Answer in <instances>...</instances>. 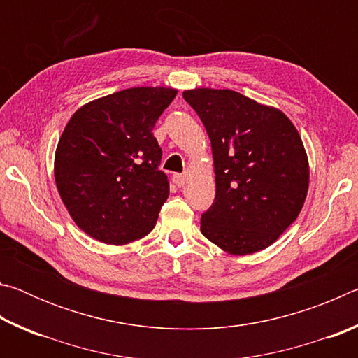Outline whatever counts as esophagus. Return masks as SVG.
<instances>
[{
    "label": "esophagus",
    "mask_w": 358,
    "mask_h": 358,
    "mask_svg": "<svg viewBox=\"0 0 358 358\" xmlns=\"http://www.w3.org/2000/svg\"><path fill=\"white\" fill-rule=\"evenodd\" d=\"M172 181H173V183L177 185L178 187H183L185 183H186V175H183V173H173Z\"/></svg>",
    "instance_id": "esophagus-1"
}]
</instances>
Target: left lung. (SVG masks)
I'll use <instances>...</instances> for the list:
<instances>
[{
  "mask_svg": "<svg viewBox=\"0 0 358 358\" xmlns=\"http://www.w3.org/2000/svg\"><path fill=\"white\" fill-rule=\"evenodd\" d=\"M207 129L216 196L201 217L202 234L230 254L270 246L292 224L310 183L306 151L282 112L232 90L183 93Z\"/></svg>",
  "mask_w": 358,
  "mask_h": 358,
  "instance_id": "8db88e82",
  "label": "left lung"
}]
</instances>
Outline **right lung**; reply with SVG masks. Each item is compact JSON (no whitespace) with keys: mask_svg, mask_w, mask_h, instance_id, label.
<instances>
[{"mask_svg":"<svg viewBox=\"0 0 358 358\" xmlns=\"http://www.w3.org/2000/svg\"><path fill=\"white\" fill-rule=\"evenodd\" d=\"M177 90L128 88L72 115L55 153V181L76 224L90 237L126 245L153 230L169 197L153 136Z\"/></svg>","mask_w":358,"mask_h":358,"instance_id":"add662e5","label":"right lung"}]
</instances>
